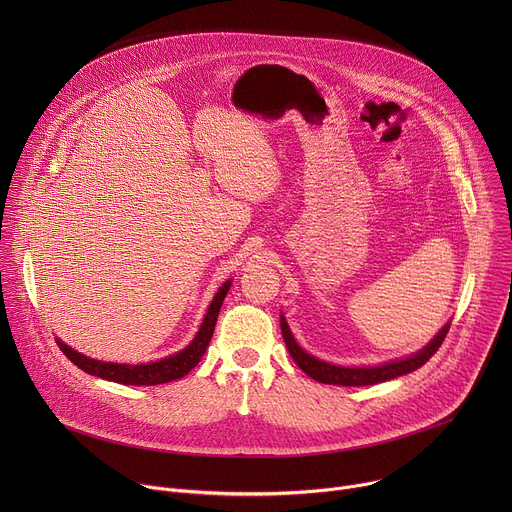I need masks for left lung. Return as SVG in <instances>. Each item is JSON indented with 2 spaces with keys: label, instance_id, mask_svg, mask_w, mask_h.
I'll use <instances>...</instances> for the list:
<instances>
[{
  "label": "left lung",
  "instance_id": "1",
  "mask_svg": "<svg viewBox=\"0 0 512 512\" xmlns=\"http://www.w3.org/2000/svg\"><path fill=\"white\" fill-rule=\"evenodd\" d=\"M450 330V322L444 324V328L437 332L421 350L405 356V358H397L391 362H383V364H375V367H340V364H332L326 360L316 358L314 354L306 352L298 340L291 334L285 316L281 314V334L285 340V346L289 350V356L296 360L298 367L312 377L318 383H326V385H342V387H364V385H377V383H385L397 377H403L407 373L417 371L419 367L437 352V348L442 346L446 334Z\"/></svg>",
  "mask_w": 512,
  "mask_h": 512
}]
</instances>
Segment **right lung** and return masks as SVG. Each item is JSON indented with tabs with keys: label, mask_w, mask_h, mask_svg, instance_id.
Listing matches in <instances>:
<instances>
[{
	"label": "right lung",
	"mask_w": 512,
	"mask_h": 512,
	"mask_svg": "<svg viewBox=\"0 0 512 512\" xmlns=\"http://www.w3.org/2000/svg\"><path fill=\"white\" fill-rule=\"evenodd\" d=\"M233 279H227L218 291L214 294L204 320L196 332V336L192 338V342L182 348L180 352H174L162 360L156 362H141V364H121V362H103L91 356H85L81 352H77L75 348H70L68 344H64L60 338H56V344L60 346V350L66 354V358L70 362H75L77 367L93 377H101L105 381H113L119 385H133V387H150V385H164L176 379H182L184 375H188L196 364L200 362V358L204 356L208 342L212 338L214 326H216V318L218 312H221V306L227 298V291L231 289Z\"/></svg>",
	"instance_id": "1"
}]
</instances>
